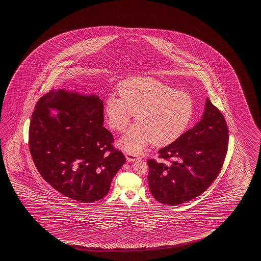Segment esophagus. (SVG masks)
<instances>
[{
  "label": "esophagus",
  "mask_w": 261,
  "mask_h": 261,
  "mask_svg": "<svg viewBox=\"0 0 261 261\" xmlns=\"http://www.w3.org/2000/svg\"><path fill=\"white\" fill-rule=\"evenodd\" d=\"M125 158H126V160H127V162H129V163H134V162L138 161V159H139L138 155H136L134 153H126L125 154Z\"/></svg>",
  "instance_id": "obj_1"
}]
</instances>
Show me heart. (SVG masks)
<instances>
[{"instance_id":"1","label":"heart","mask_w":261,"mask_h":261,"mask_svg":"<svg viewBox=\"0 0 261 261\" xmlns=\"http://www.w3.org/2000/svg\"><path fill=\"white\" fill-rule=\"evenodd\" d=\"M120 98L110 96L105 104L109 126L123 132L119 145L128 153H140L150 143L165 147L177 140L192 119V98L150 77L128 79L119 87Z\"/></svg>"}]
</instances>
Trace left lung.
<instances>
[{
    "label": "left lung",
    "mask_w": 261,
    "mask_h": 261,
    "mask_svg": "<svg viewBox=\"0 0 261 261\" xmlns=\"http://www.w3.org/2000/svg\"><path fill=\"white\" fill-rule=\"evenodd\" d=\"M228 138L225 119L206 98L200 121L159 150V157L168 163L148 160V186L153 197L176 206L198 197L221 171Z\"/></svg>",
    "instance_id": "obj_1"
}]
</instances>
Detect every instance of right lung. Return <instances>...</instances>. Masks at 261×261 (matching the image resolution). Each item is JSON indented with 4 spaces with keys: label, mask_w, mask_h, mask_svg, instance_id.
<instances>
[{
    "label": "right lung",
    "mask_w": 261,
    "mask_h": 261,
    "mask_svg": "<svg viewBox=\"0 0 261 261\" xmlns=\"http://www.w3.org/2000/svg\"><path fill=\"white\" fill-rule=\"evenodd\" d=\"M103 122V101L95 93L54 89L36 104L30 154L45 181L65 197L98 201L125 163L123 153L113 148V135Z\"/></svg>",
    "instance_id": "obj_1"
}]
</instances>
